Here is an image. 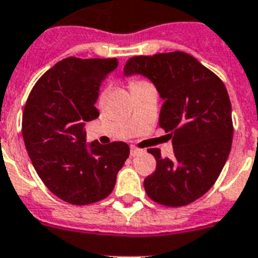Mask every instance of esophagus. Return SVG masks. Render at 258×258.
<instances>
[{
	"label": "esophagus",
	"instance_id": "esophagus-1",
	"mask_svg": "<svg viewBox=\"0 0 258 258\" xmlns=\"http://www.w3.org/2000/svg\"><path fill=\"white\" fill-rule=\"evenodd\" d=\"M141 152H143V151H141V149H139V148L132 147V148H131V156H132V157L137 156V155H140Z\"/></svg>",
	"mask_w": 258,
	"mask_h": 258
}]
</instances>
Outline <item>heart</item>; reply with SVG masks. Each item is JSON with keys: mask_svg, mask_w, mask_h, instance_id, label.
<instances>
[{"mask_svg": "<svg viewBox=\"0 0 258 258\" xmlns=\"http://www.w3.org/2000/svg\"><path fill=\"white\" fill-rule=\"evenodd\" d=\"M140 83H143V82H132V83H131V87H135V86L140 85Z\"/></svg>", "mask_w": 258, "mask_h": 258, "instance_id": "1", "label": "heart"}]
</instances>
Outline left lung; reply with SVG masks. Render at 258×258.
I'll return each instance as SVG.
<instances>
[{
	"label": "left lung",
	"mask_w": 258,
	"mask_h": 258,
	"mask_svg": "<svg viewBox=\"0 0 258 258\" xmlns=\"http://www.w3.org/2000/svg\"><path fill=\"white\" fill-rule=\"evenodd\" d=\"M141 75L164 101L159 125L172 139L173 157L156 159V171L144 180L152 201L185 206L205 195L218 179L231 149V103L223 82L185 52L135 56L123 77Z\"/></svg>",
	"instance_id": "8db88e82"
}]
</instances>
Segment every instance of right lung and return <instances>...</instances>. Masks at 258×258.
Masks as SVG:
<instances>
[{
    "mask_svg": "<svg viewBox=\"0 0 258 258\" xmlns=\"http://www.w3.org/2000/svg\"><path fill=\"white\" fill-rule=\"evenodd\" d=\"M117 59L67 57L40 78L28 97L23 137L36 172L47 188L71 205H90L113 191L129 156L127 144L86 143V122Z\"/></svg>",
    "mask_w": 258,
    "mask_h": 258,
    "instance_id": "add662e5",
    "label": "right lung"
}]
</instances>
